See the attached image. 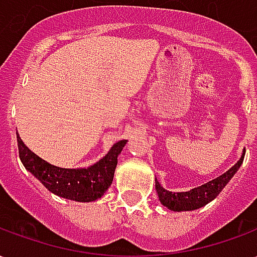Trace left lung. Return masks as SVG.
<instances>
[{
  "instance_id": "8db88e82",
  "label": "left lung",
  "mask_w": 257,
  "mask_h": 257,
  "mask_svg": "<svg viewBox=\"0 0 257 257\" xmlns=\"http://www.w3.org/2000/svg\"><path fill=\"white\" fill-rule=\"evenodd\" d=\"M243 157H245V150H243L242 156L238 160L237 164L230 168L227 172L220 175L219 178L210 180L208 183L195 187V189H191L190 191H184V193L168 191L156 179V190L157 194H158V198L164 206H167L168 209L173 210V212L199 209L206 204H209L212 199H215L221 190L226 187V184L231 180L232 176L237 173L239 167L242 165Z\"/></svg>"
}]
</instances>
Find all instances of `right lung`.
<instances>
[{
  "mask_svg": "<svg viewBox=\"0 0 257 257\" xmlns=\"http://www.w3.org/2000/svg\"><path fill=\"white\" fill-rule=\"evenodd\" d=\"M19 157L25 168L34 175L51 193L78 202H90L99 199L111 186L117 168L118 156L128 140H119L101 160L88 168H59L34 154L22 142L16 132Z\"/></svg>",
  "mask_w": 257,
  "mask_h": 257,
  "instance_id": "1",
  "label": "right lung"
}]
</instances>
